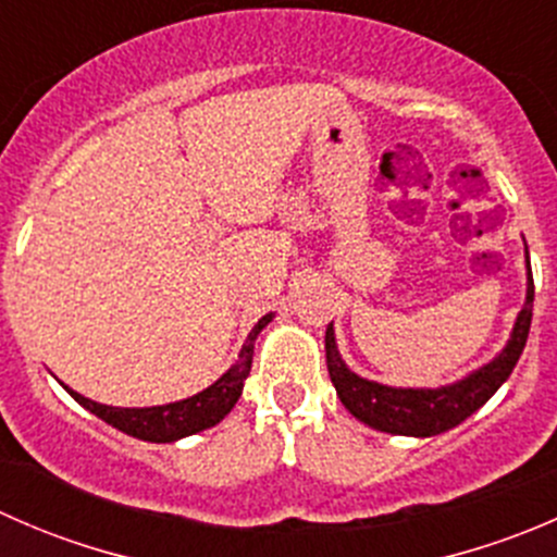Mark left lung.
Instances as JSON below:
<instances>
[{
  "label": "left lung",
  "mask_w": 557,
  "mask_h": 557,
  "mask_svg": "<svg viewBox=\"0 0 557 557\" xmlns=\"http://www.w3.org/2000/svg\"><path fill=\"white\" fill-rule=\"evenodd\" d=\"M528 256V247H525ZM533 314V274L528 263V290L525 307L515 320L512 336L507 347L493 358L491 363L471 372L469 377L458 380L453 385L442 387H391L372 383V380L358 377L347 369L336 350L334 329H325V363H329V377L336 387V396L350 409L352 418L385 434L398 436H436L442 431H450L463 423L469 414H474L493 393L498 391L518 363L522 347H525L528 329H531Z\"/></svg>",
  "instance_id": "8db88e82"
}]
</instances>
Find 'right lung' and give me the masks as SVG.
Returning <instances> with one entry per match:
<instances>
[{"instance_id": "right-lung-1", "label": "right lung", "mask_w": 557, "mask_h": 557, "mask_svg": "<svg viewBox=\"0 0 557 557\" xmlns=\"http://www.w3.org/2000/svg\"><path fill=\"white\" fill-rule=\"evenodd\" d=\"M272 320V312L263 314L252 331L247 334L243 350H239L237 363L223 374L221 380H215L210 387H205L196 396L183 398V401L164 404V407H143V409H128V407H107V404H97L91 398L81 396L72 387H66L72 398L77 404L94 412L97 418H102L104 423H110L112 429L123 431L128 436H137L143 442H177L183 436L199 434V431L210 429V425H218L228 412L234 409L237 398L243 396V387L247 374H250L252 367V345H256V336L261 334L263 325Z\"/></svg>"}]
</instances>
